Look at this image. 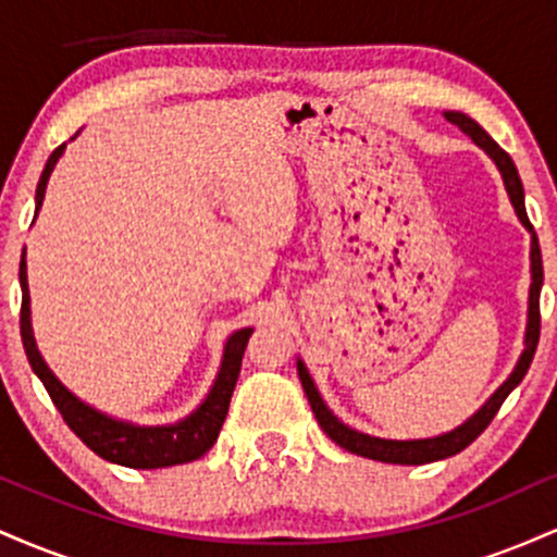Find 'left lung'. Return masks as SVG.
I'll use <instances>...</instances> for the list:
<instances>
[{"instance_id":"8db88e82","label":"left lung","mask_w":557,"mask_h":557,"mask_svg":"<svg viewBox=\"0 0 557 557\" xmlns=\"http://www.w3.org/2000/svg\"><path fill=\"white\" fill-rule=\"evenodd\" d=\"M445 117L450 120L453 125H458L466 136H471L476 146H482L487 154L495 159V164L500 168L503 172V181H505V188H508V196H510V203H513L516 214H519V220L532 230V290H529V324H527V348H523L519 363H516L513 374L508 376V380L503 382V387L497 389L492 398L484 403L482 411H476L474 417H471L466 424L458 426V430L443 434V437H432V440H380V437H369V434H361L356 430H350V426H345L343 421H337L332 417V411L327 406H324V400L319 398L314 382H311L309 372H306L304 361H298V376H300V385L306 389V398L311 403V411H314V417L319 421V426H322L324 432H327V437L332 443H337L345 450L356 453V456H363V458H372V461H382V463H403V466H421V463H432V461H443V458H450L456 456V453H461L469 447L474 440L482 434L484 430L490 426V421L495 419V413L500 411L503 400L508 398L510 389H513L519 382L523 380V374L529 372V367H532V359H534V350H536V343H540V290H542V251H540V240H536L534 235V227L532 222H529L527 216V207H523V185H521V177H519V170H516L513 159L508 157V151L500 149V146L495 144L487 136V131L484 127H479V123H474L471 117H466L463 112H445Z\"/></svg>"}]
</instances>
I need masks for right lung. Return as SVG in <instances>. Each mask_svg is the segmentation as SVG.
Segmentation results:
<instances>
[{
	"instance_id": "obj_1",
	"label": "right lung",
	"mask_w": 557,
	"mask_h": 557,
	"mask_svg": "<svg viewBox=\"0 0 557 557\" xmlns=\"http://www.w3.org/2000/svg\"><path fill=\"white\" fill-rule=\"evenodd\" d=\"M65 151V144L57 146L52 157L47 159V168L41 172V181L36 188V212L44 201V190L47 181L52 175L57 159ZM21 287H23V304H21V337L25 356H28L30 367L38 374V380L47 387L49 398L67 421V426L86 443L96 456L104 461L127 466V469H162V466H177L201 458L216 443V434L222 430V421L227 417L230 398H233L235 382L240 374L243 350H246L248 337L253 330H238L227 341L225 359L222 369L216 374V382L209 393V398L190 413L188 419L177 421L170 426H133L125 421H114L104 413L94 411L86 403L67 393L65 387L57 382V376L49 372L47 363L38 356L34 332H30V300H28V280H25V257L21 259Z\"/></svg>"
}]
</instances>
